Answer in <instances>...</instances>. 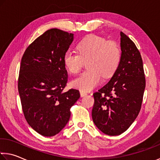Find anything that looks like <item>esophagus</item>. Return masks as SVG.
Returning <instances> with one entry per match:
<instances>
[{
    "label": "esophagus",
    "instance_id": "1",
    "mask_svg": "<svg viewBox=\"0 0 160 160\" xmlns=\"http://www.w3.org/2000/svg\"><path fill=\"white\" fill-rule=\"evenodd\" d=\"M80 96H81V97H84V96H86V95H88L87 92H84V91H82V90H80Z\"/></svg>",
    "mask_w": 160,
    "mask_h": 160
}]
</instances>
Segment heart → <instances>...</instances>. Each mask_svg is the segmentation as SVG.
Returning <instances> with one entry per match:
<instances>
[{"label":"heart","instance_id":"1","mask_svg":"<svg viewBox=\"0 0 160 160\" xmlns=\"http://www.w3.org/2000/svg\"><path fill=\"white\" fill-rule=\"evenodd\" d=\"M78 52L68 51L63 56V62L70 73L76 74L87 62L88 70L72 81L73 87L82 91L95 88L105 78L113 75L120 66L122 52L115 41L108 40L95 35L85 37L77 45Z\"/></svg>","mask_w":160,"mask_h":160}]
</instances>
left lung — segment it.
Here are the masks:
<instances>
[{"label": "left lung", "mask_w": 160, "mask_h": 160, "mask_svg": "<svg viewBox=\"0 0 160 160\" xmlns=\"http://www.w3.org/2000/svg\"><path fill=\"white\" fill-rule=\"evenodd\" d=\"M122 59L110 80L93 93L92 120L104 134L123 133L140 111L145 89L142 59L132 40L120 32Z\"/></svg>", "instance_id": "8db88e82"}]
</instances>
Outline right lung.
Listing matches in <instances>:
<instances>
[{
    "mask_svg": "<svg viewBox=\"0 0 160 160\" xmlns=\"http://www.w3.org/2000/svg\"><path fill=\"white\" fill-rule=\"evenodd\" d=\"M72 41V33L52 28L30 44L22 57L18 88L22 112L42 136H54L64 128L80 97L78 90L62 91L68 77L63 56Z\"/></svg>",
    "mask_w": 160,
    "mask_h": 160,
    "instance_id": "obj_1",
    "label": "right lung"
}]
</instances>
